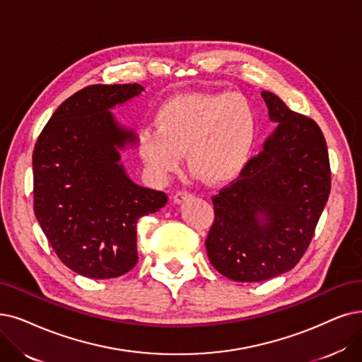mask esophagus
<instances>
[{
	"instance_id": "esophagus-1",
	"label": "esophagus",
	"mask_w": 362,
	"mask_h": 362,
	"mask_svg": "<svg viewBox=\"0 0 362 362\" xmlns=\"http://www.w3.org/2000/svg\"><path fill=\"white\" fill-rule=\"evenodd\" d=\"M172 199H173V202H175L177 205H181V204H184V202L193 199V194L192 193H187V192H177L175 194H173Z\"/></svg>"
}]
</instances>
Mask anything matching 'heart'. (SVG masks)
<instances>
[{"mask_svg": "<svg viewBox=\"0 0 362 362\" xmlns=\"http://www.w3.org/2000/svg\"><path fill=\"white\" fill-rule=\"evenodd\" d=\"M257 136V114L240 93H185L168 99L156 129L139 135V156L157 177L181 166L211 185L233 181L247 166Z\"/></svg>", "mask_w": 362, "mask_h": 362, "instance_id": "b5f03b06", "label": "heart"}]
</instances>
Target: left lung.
Instances as JSON below:
<instances>
[{
    "label": "left lung",
    "mask_w": 362,
    "mask_h": 362,
    "mask_svg": "<svg viewBox=\"0 0 362 362\" xmlns=\"http://www.w3.org/2000/svg\"><path fill=\"white\" fill-rule=\"evenodd\" d=\"M276 129L236 182L212 197L206 238L211 264L236 282L291 270L308 250L331 189L327 142L312 119L263 90Z\"/></svg>",
    "instance_id": "left-lung-1"
}]
</instances>
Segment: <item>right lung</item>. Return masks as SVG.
Listing matches in <instances>:
<instances>
[{"mask_svg": "<svg viewBox=\"0 0 362 362\" xmlns=\"http://www.w3.org/2000/svg\"><path fill=\"white\" fill-rule=\"evenodd\" d=\"M142 92L138 83L84 88L57 107L35 144V216L61 262L86 278L134 269L138 220L168 202L135 184L120 162L138 136L111 110Z\"/></svg>", "mask_w": 362, "mask_h": 362, "instance_id": "obj_1", "label": "right lung"}]
</instances>
